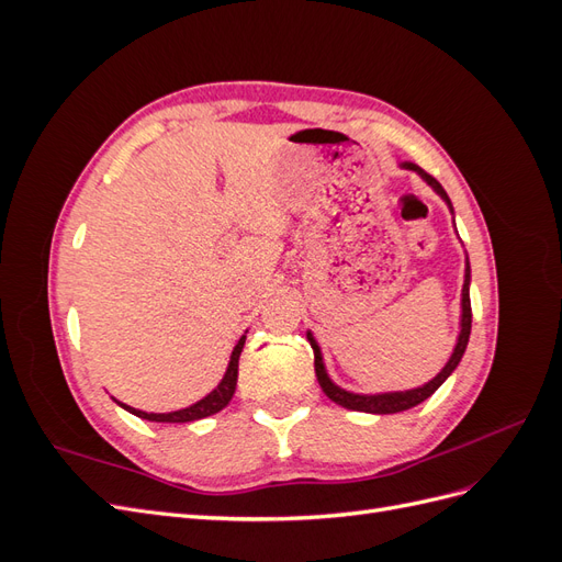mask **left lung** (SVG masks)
Returning <instances> with one entry per match:
<instances>
[{"label":"left lung","mask_w":562,"mask_h":562,"mask_svg":"<svg viewBox=\"0 0 562 562\" xmlns=\"http://www.w3.org/2000/svg\"><path fill=\"white\" fill-rule=\"evenodd\" d=\"M401 168H405V171H415L424 182H427L431 190L446 201V206L450 209V213L454 215V209H452V201L450 196L446 194L443 187H440V182L436 178H431L424 168H419L417 164L413 161H398ZM469 285H471V265H469V255L464 260V285H462V314H459V333H457V342L452 347V353L448 363L440 368L436 375L424 382L419 386H413V389H403V391H380V394H359V391H349L345 386H339L333 382V378L328 375V368H326V361H323V353H321V347L316 342V337L312 335V330H307V339L310 345L314 349V368H316V378H318V384L323 389V394H326L330 401H335L337 405L347 407V411H359V413H370V415H394V413H403V411H411V407L419 405L422 401H427L434 391L443 384L454 368L459 366V361H462V356L467 351V345H469V335H471V297H469Z\"/></svg>","instance_id":"obj_1"}]
</instances>
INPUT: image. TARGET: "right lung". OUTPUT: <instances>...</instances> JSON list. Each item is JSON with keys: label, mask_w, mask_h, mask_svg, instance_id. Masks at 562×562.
Masks as SVG:
<instances>
[{"label": "right lung", "mask_w": 562, "mask_h": 562, "mask_svg": "<svg viewBox=\"0 0 562 562\" xmlns=\"http://www.w3.org/2000/svg\"><path fill=\"white\" fill-rule=\"evenodd\" d=\"M246 333L239 337V342H236L234 349H232V356H229V363H227L223 380L217 382V386L211 391V394H206L201 401L192 403L190 407H180V411H173V413H145V411H138V407H131L122 401H116L114 396H112V401L119 407H124L126 413L140 417V419H149V422L182 424V422H196V419H203V417H211V415L220 413L232 401L234 391H236V378H239V356H241V349L246 345Z\"/></svg>", "instance_id": "obj_1"}]
</instances>
